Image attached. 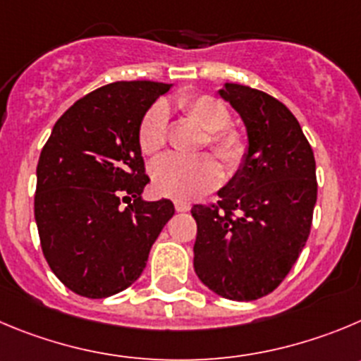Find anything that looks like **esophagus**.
Returning a JSON list of instances; mask_svg holds the SVG:
<instances>
[{
    "instance_id": "1",
    "label": "esophagus",
    "mask_w": 361,
    "mask_h": 361,
    "mask_svg": "<svg viewBox=\"0 0 361 361\" xmlns=\"http://www.w3.org/2000/svg\"><path fill=\"white\" fill-rule=\"evenodd\" d=\"M174 208H176V212H188L190 210V203H187V201H174Z\"/></svg>"
}]
</instances>
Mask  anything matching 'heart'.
Wrapping results in <instances>:
<instances>
[{
    "instance_id": "obj_1",
    "label": "heart",
    "mask_w": 361,
    "mask_h": 361,
    "mask_svg": "<svg viewBox=\"0 0 361 361\" xmlns=\"http://www.w3.org/2000/svg\"><path fill=\"white\" fill-rule=\"evenodd\" d=\"M185 116L207 133V142L228 169H237L245 154V142L238 131L230 130V110L212 96H181L176 101ZM169 112L164 103H154L139 126V146L144 154H154L167 142ZM221 169L212 157H180L165 154L151 167L154 190L174 200H194L217 187Z\"/></svg>"
}]
</instances>
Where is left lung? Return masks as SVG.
I'll return each mask as SVG.
<instances>
[{
	"instance_id": "obj_1",
	"label": "left lung",
	"mask_w": 361,
	"mask_h": 361,
	"mask_svg": "<svg viewBox=\"0 0 361 361\" xmlns=\"http://www.w3.org/2000/svg\"><path fill=\"white\" fill-rule=\"evenodd\" d=\"M219 96L240 116L244 160L217 196L219 207L194 204V271L231 301L271 294L308 240L317 178L312 146L294 114L276 97L224 83Z\"/></svg>"
}]
</instances>
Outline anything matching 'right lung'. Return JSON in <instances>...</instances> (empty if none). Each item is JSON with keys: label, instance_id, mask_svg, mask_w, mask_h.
Instances as JSON below:
<instances>
[{"label": "right lung", "instance_id": "obj_1", "mask_svg": "<svg viewBox=\"0 0 361 361\" xmlns=\"http://www.w3.org/2000/svg\"><path fill=\"white\" fill-rule=\"evenodd\" d=\"M173 87L116 82L60 117L37 164L35 222L46 262L69 290L110 298L139 279L151 245L174 215L169 200L144 201L139 126ZM134 197L124 211L120 201Z\"/></svg>", "mask_w": 361, "mask_h": 361}]
</instances>
